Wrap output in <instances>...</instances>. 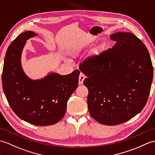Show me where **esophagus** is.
I'll return each instance as SVG.
<instances>
[{
	"mask_svg": "<svg viewBox=\"0 0 155 155\" xmlns=\"http://www.w3.org/2000/svg\"><path fill=\"white\" fill-rule=\"evenodd\" d=\"M85 78V75L84 74L81 73L80 74V76H79V82H78L79 85H82V84H83Z\"/></svg>",
	"mask_w": 155,
	"mask_h": 155,
	"instance_id": "1",
	"label": "esophagus"
}]
</instances>
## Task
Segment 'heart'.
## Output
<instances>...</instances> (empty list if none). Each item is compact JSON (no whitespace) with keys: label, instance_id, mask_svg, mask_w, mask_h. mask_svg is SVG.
I'll use <instances>...</instances> for the list:
<instances>
[{"label":"heart","instance_id":"1","mask_svg":"<svg viewBox=\"0 0 155 155\" xmlns=\"http://www.w3.org/2000/svg\"><path fill=\"white\" fill-rule=\"evenodd\" d=\"M85 45L84 44H78V45L75 46L73 48L71 49V53H77L80 51L81 50H83L84 48Z\"/></svg>","mask_w":155,"mask_h":155}]
</instances>
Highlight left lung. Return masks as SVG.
<instances>
[{"label": "left lung", "instance_id": "8db88e82", "mask_svg": "<svg viewBox=\"0 0 155 155\" xmlns=\"http://www.w3.org/2000/svg\"><path fill=\"white\" fill-rule=\"evenodd\" d=\"M112 48L88 58L80 66L87 78L88 110L96 121L115 125L142 111L150 94L153 68L147 47L130 32L111 35Z\"/></svg>", "mask_w": 155, "mask_h": 155}]
</instances>
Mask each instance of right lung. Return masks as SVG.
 I'll list each match as a JSON object with an SVG mask.
<instances>
[{
  "label": "right lung",
  "mask_w": 155,
  "mask_h": 155,
  "mask_svg": "<svg viewBox=\"0 0 155 155\" xmlns=\"http://www.w3.org/2000/svg\"><path fill=\"white\" fill-rule=\"evenodd\" d=\"M32 31L20 34L6 51L2 74L3 91L13 111L31 124L47 126L60 121L67 101L78 86L80 71L61 75L50 72L40 80L28 78L21 64L26 40L36 36Z\"/></svg>",
  "instance_id": "obj_1"
}]
</instances>
